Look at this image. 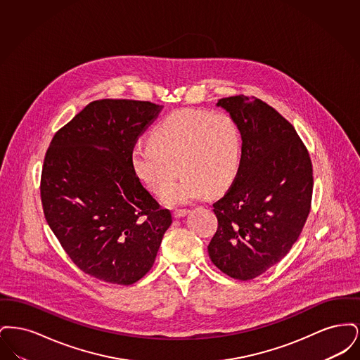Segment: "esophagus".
Listing matches in <instances>:
<instances>
[{"label":"esophagus","instance_id":"esophagus-1","mask_svg":"<svg viewBox=\"0 0 360 360\" xmlns=\"http://www.w3.org/2000/svg\"><path fill=\"white\" fill-rule=\"evenodd\" d=\"M188 212H190L188 209H175V210L172 212V216H174L175 219H181V217H185Z\"/></svg>","mask_w":360,"mask_h":360}]
</instances>
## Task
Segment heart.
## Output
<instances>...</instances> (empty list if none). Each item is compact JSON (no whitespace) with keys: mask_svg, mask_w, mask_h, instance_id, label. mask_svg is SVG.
I'll return each mask as SVG.
<instances>
[{"mask_svg":"<svg viewBox=\"0 0 360 360\" xmlns=\"http://www.w3.org/2000/svg\"><path fill=\"white\" fill-rule=\"evenodd\" d=\"M241 137L235 120L205 109L175 110L160 121L150 141L131 153L137 178L167 205L186 204L209 193H219L235 179L240 166ZM179 166L176 167V165ZM181 178L167 185L177 170Z\"/></svg>","mask_w":360,"mask_h":360,"instance_id":"heart-1","label":"heart"}]
</instances>
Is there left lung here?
<instances>
[{"label": "left lung", "instance_id": "8db88e82", "mask_svg": "<svg viewBox=\"0 0 360 360\" xmlns=\"http://www.w3.org/2000/svg\"><path fill=\"white\" fill-rule=\"evenodd\" d=\"M241 135V158L233 184L213 212L217 231L207 245L224 274L248 281L289 252L307 223L313 167L294 127L274 108L243 94L221 98Z\"/></svg>", "mask_w": 360, "mask_h": 360}]
</instances>
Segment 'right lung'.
Here are the masks:
<instances>
[{
	"label": "right lung",
	"instance_id": "1",
	"mask_svg": "<svg viewBox=\"0 0 360 360\" xmlns=\"http://www.w3.org/2000/svg\"><path fill=\"white\" fill-rule=\"evenodd\" d=\"M162 108L135 100L93 101L53 135L44 156L46 220L74 264L103 282L141 279L172 225L170 210L143 188L131 163L137 139Z\"/></svg>",
	"mask_w": 360,
	"mask_h": 360
}]
</instances>
